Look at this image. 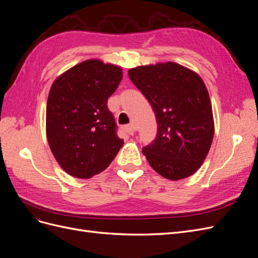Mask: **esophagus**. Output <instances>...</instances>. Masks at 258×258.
I'll list each match as a JSON object with an SVG mask.
<instances>
[{"label": "esophagus", "instance_id": "34e87169", "mask_svg": "<svg viewBox=\"0 0 258 258\" xmlns=\"http://www.w3.org/2000/svg\"><path fill=\"white\" fill-rule=\"evenodd\" d=\"M123 130L126 131L128 135L134 136V135L136 134V131H137V127L135 126L134 123H130V124H127V126H124V127H123Z\"/></svg>", "mask_w": 258, "mask_h": 258}]
</instances>
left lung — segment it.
<instances>
[{"mask_svg":"<svg viewBox=\"0 0 258 258\" xmlns=\"http://www.w3.org/2000/svg\"><path fill=\"white\" fill-rule=\"evenodd\" d=\"M128 74L157 120L155 140L142 148L148 163L172 181L194 174L206 159L214 136L212 106L204 81L174 62L134 68Z\"/></svg>","mask_w":258,"mask_h":258,"instance_id":"left-lung-1","label":"left lung"}]
</instances>
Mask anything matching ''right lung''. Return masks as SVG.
I'll use <instances>...</instances> for the list:
<instances>
[{
  "label": "right lung",
  "mask_w": 258,
  "mask_h": 258,
  "mask_svg": "<svg viewBox=\"0 0 258 258\" xmlns=\"http://www.w3.org/2000/svg\"><path fill=\"white\" fill-rule=\"evenodd\" d=\"M121 79L119 67L87 60L53 82L46 132L54 158L70 175L90 178L102 172L123 145L107 107Z\"/></svg>",
  "instance_id": "obj_1"
}]
</instances>
